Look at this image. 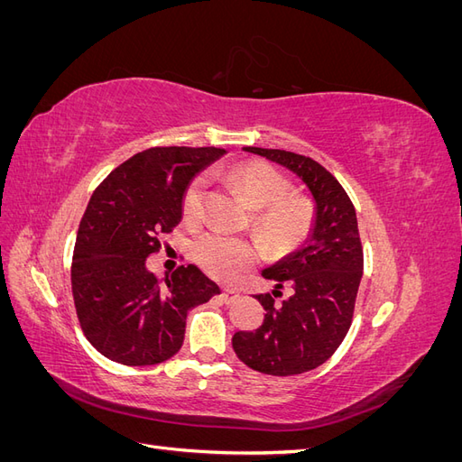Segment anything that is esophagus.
I'll list each match as a JSON object with an SVG mask.
<instances>
[{
    "instance_id": "obj_1",
    "label": "esophagus",
    "mask_w": 462,
    "mask_h": 462,
    "mask_svg": "<svg viewBox=\"0 0 462 462\" xmlns=\"http://www.w3.org/2000/svg\"><path fill=\"white\" fill-rule=\"evenodd\" d=\"M221 299H223V302H226V304H231V302H235L236 299H239V291L226 287V289L221 291Z\"/></svg>"
}]
</instances>
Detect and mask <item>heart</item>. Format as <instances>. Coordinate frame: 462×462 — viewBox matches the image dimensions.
Segmentation results:
<instances>
[{
  "label": "heart",
  "instance_id": "obj_1",
  "mask_svg": "<svg viewBox=\"0 0 462 462\" xmlns=\"http://www.w3.org/2000/svg\"><path fill=\"white\" fill-rule=\"evenodd\" d=\"M229 179L239 187L256 214V226L275 246H291L302 241L310 229L312 214L304 200L287 197L289 180L273 165L265 162H246L233 167ZM206 192L204 177L190 180L183 194V216L199 221ZM258 258L256 245L245 236L208 233L194 245V260L216 279H233Z\"/></svg>",
  "mask_w": 462,
  "mask_h": 462
}]
</instances>
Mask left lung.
Returning a JSON list of instances; mask_svg holds the SVG:
<instances>
[{
    "instance_id": "8db88e82",
    "label": "left lung",
    "mask_w": 462,
    "mask_h": 462,
    "mask_svg": "<svg viewBox=\"0 0 462 462\" xmlns=\"http://www.w3.org/2000/svg\"><path fill=\"white\" fill-rule=\"evenodd\" d=\"M287 167L309 187L314 199V223L309 239L262 272L275 289L256 295L263 324L256 331H236L233 348L248 368L270 375H297L318 368L337 351L351 328L356 292L365 268L356 212L351 199L326 167L312 158L285 150L248 146ZM293 287L282 303L279 288Z\"/></svg>"
}]
</instances>
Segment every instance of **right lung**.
I'll use <instances>...</instances> for the list:
<instances>
[{"mask_svg": "<svg viewBox=\"0 0 462 462\" xmlns=\"http://www.w3.org/2000/svg\"><path fill=\"white\" fill-rule=\"evenodd\" d=\"M223 153L214 146L148 148L94 190L77 233L71 285L80 328L106 358L125 366L171 358L183 345L187 312L219 295L197 265H180L162 283L146 258L179 226L194 175Z\"/></svg>", "mask_w": 462, "mask_h": 462, "instance_id": "1", "label": "right lung"}]
</instances>
